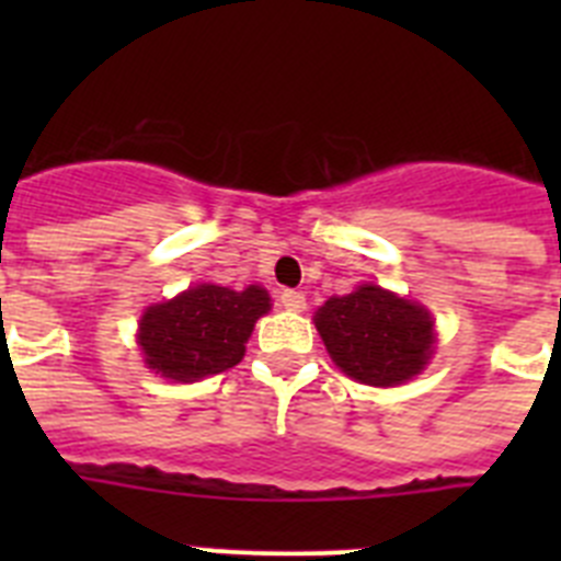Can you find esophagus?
<instances>
[{"instance_id":"obj_1","label":"esophagus","mask_w":561,"mask_h":561,"mask_svg":"<svg viewBox=\"0 0 561 561\" xmlns=\"http://www.w3.org/2000/svg\"><path fill=\"white\" fill-rule=\"evenodd\" d=\"M280 306L289 311H304L306 309V295L304 291H295V289H284L280 291Z\"/></svg>"}]
</instances>
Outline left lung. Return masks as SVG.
<instances>
[{"instance_id": "1", "label": "left lung", "mask_w": 561, "mask_h": 561, "mask_svg": "<svg viewBox=\"0 0 561 561\" xmlns=\"http://www.w3.org/2000/svg\"><path fill=\"white\" fill-rule=\"evenodd\" d=\"M314 325L336 368L374 388H393L419 376L433 356L435 329L424 306L374 284L329 297Z\"/></svg>"}]
</instances>
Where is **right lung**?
Segmentation results:
<instances>
[{"instance_id":"1","label":"right lung","mask_w":561,"mask_h":561,"mask_svg":"<svg viewBox=\"0 0 561 561\" xmlns=\"http://www.w3.org/2000/svg\"><path fill=\"white\" fill-rule=\"evenodd\" d=\"M261 286L244 291L216 284L191 286L165 304L142 311L137 342L153 374L196 381L241 362L257 317L270 311Z\"/></svg>"}]
</instances>
